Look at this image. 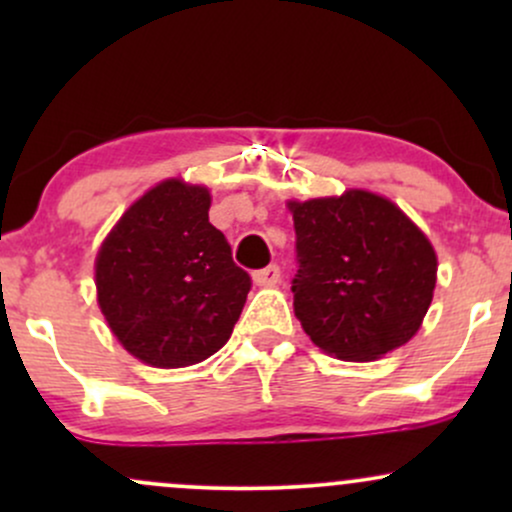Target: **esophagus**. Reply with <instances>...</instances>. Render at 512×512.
<instances>
[{"label":"esophagus","mask_w":512,"mask_h":512,"mask_svg":"<svg viewBox=\"0 0 512 512\" xmlns=\"http://www.w3.org/2000/svg\"><path fill=\"white\" fill-rule=\"evenodd\" d=\"M279 279H281V269L276 267V264H269V267L257 269V272L252 274V281H255L257 286H274Z\"/></svg>","instance_id":"1"}]
</instances>
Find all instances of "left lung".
I'll list each match as a JSON object with an SVG mask.
<instances>
[{
    "mask_svg": "<svg viewBox=\"0 0 512 512\" xmlns=\"http://www.w3.org/2000/svg\"><path fill=\"white\" fill-rule=\"evenodd\" d=\"M298 274L293 310L310 342L373 361L419 332L436 289L431 240L390 199L366 190L289 202Z\"/></svg>",
    "mask_w": 512,
    "mask_h": 512,
    "instance_id": "left-lung-1",
    "label": "left lung"
}]
</instances>
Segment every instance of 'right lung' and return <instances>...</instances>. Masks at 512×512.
I'll return each instance as SVG.
<instances>
[{
    "instance_id": "obj_1",
    "label": "right lung",
    "mask_w": 512,
    "mask_h": 512,
    "mask_svg": "<svg viewBox=\"0 0 512 512\" xmlns=\"http://www.w3.org/2000/svg\"><path fill=\"white\" fill-rule=\"evenodd\" d=\"M207 187L170 178L129 207L96 257L108 327L154 368L204 361L231 337L252 286L209 223Z\"/></svg>"
}]
</instances>
